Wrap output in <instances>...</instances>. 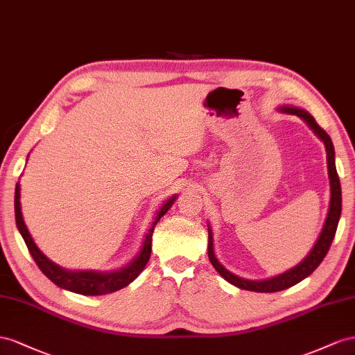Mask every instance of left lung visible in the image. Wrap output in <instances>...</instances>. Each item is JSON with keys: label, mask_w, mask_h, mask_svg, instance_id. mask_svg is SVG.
Returning <instances> with one entry per match:
<instances>
[{"label": "left lung", "mask_w": 355, "mask_h": 355, "mask_svg": "<svg viewBox=\"0 0 355 355\" xmlns=\"http://www.w3.org/2000/svg\"><path fill=\"white\" fill-rule=\"evenodd\" d=\"M279 110L282 111V113L296 114L302 120H305V123L313 130V134H315L322 141L324 146H326L327 169H329V178H330V204H329V212H327L326 221H324L321 234L315 242V245H313L312 250L309 251V254L303 259L299 265L291 268L290 270L281 273V275H277V277L269 278V279H263V281L244 279L223 266L214 254V239H212L211 227L208 226V257H209L211 265L214 266L220 275L227 282H230L232 286H235L242 290L256 291V293H273V291L286 290L288 287H293L295 284H297V282L305 279L306 277H309L311 273L320 266L322 259L326 257L327 251L333 242V238H335L338 223L340 218V212H342L340 181H339L336 165H335V147H333L330 137L327 135L326 130L318 126L315 119H313L308 113V111L297 108V107H291V105H282V107H279Z\"/></svg>", "instance_id": "8db88e82"}]
</instances>
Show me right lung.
Wrapping results in <instances>:
<instances>
[{"instance_id":"add662e5","label":"right lung","mask_w":355,"mask_h":355,"mask_svg":"<svg viewBox=\"0 0 355 355\" xmlns=\"http://www.w3.org/2000/svg\"><path fill=\"white\" fill-rule=\"evenodd\" d=\"M177 199V195L169 198L162 208L156 212V218L153 220V225L148 229L146 234L143 247H141V251L138 252V256L128 263L125 268H121L114 272H96V270H68L58 266L56 263H53L50 259H47L40 248L35 245V242L29 234V230L26 229V225L22 217V209H20V186L19 183L16 184L15 190V216H16V226L22 235L25 244L31 252L33 259L35 260L37 266L42 269L44 275L55 282V284L60 288L69 290L73 293H78V295H85V296H101V295H108V293L117 291L120 288H123L129 286L132 282L143 269L146 268L147 261L151 254V236H153V230L155 226L157 225V221L166 214V211L174 204V200Z\"/></svg>"}]
</instances>
